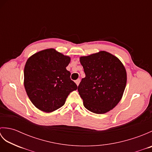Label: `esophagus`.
<instances>
[{
  "label": "esophagus",
  "instance_id": "esophagus-1",
  "mask_svg": "<svg viewBox=\"0 0 152 152\" xmlns=\"http://www.w3.org/2000/svg\"><path fill=\"white\" fill-rule=\"evenodd\" d=\"M76 82V85L78 86V85L80 84V79H78V80H76V82Z\"/></svg>",
  "mask_w": 152,
  "mask_h": 152
}]
</instances>
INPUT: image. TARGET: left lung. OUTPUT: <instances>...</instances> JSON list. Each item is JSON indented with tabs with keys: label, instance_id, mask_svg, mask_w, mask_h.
<instances>
[{
	"label": "left lung",
	"instance_id": "8db88e82",
	"mask_svg": "<svg viewBox=\"0 0 152 152\" xmlns=\"http://www.w3.org/2000/svg\"><path fill=\"white\" fill-rule=\"evenodd\" d=\"M86 77L78 88L83 106L95 114L109 112L117 105L124 95L127 72L117 57L101 51L80 57Z\"/></svg>",
	"mask_w": 152,
	"mask_h": 152
}]
</instances>
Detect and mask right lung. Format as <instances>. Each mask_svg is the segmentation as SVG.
Wrapping results in <instances>:
<instances>
[{"label": "right lung", "mask_w": 152, "mask_h": 152, "mask_svg": "<svg viewBox=\"0 0 152 152\" xmlns=\"http://www.w3.org/2000/svg\"><path fill=\"white\" fill-rule=\"evenodd\" d=\"M70 57L50 48L38 51L27 59L24 68V86L32 103L50 113L65 103L68 95L78 87L66 67Z\"/></svg>", "instance_id": "1"}]
</instances>
